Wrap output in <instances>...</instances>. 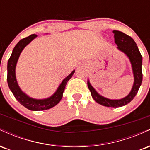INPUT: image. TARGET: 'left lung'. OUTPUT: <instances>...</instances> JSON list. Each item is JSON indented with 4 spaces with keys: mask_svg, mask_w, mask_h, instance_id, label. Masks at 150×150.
I'll use <instances>...</instances> for the list:
<instances>
[{
    "mask_svg": "<svg viewBox=\"0 0 150 150\" xmlns=\"http://www.w3.org/2000/svg\"><path fill=\"white\" fill-rule=\"evenodd\" d=\"M113 33L114 34L115 43L118 46L117 49L126 55L131 63L132 74L134 77V82L131 90L126 97L122 99H111L99 94L92 87L89 80H87V86L90 90L92 98L98 104L107 107L117 108L125 106L130 103L138 92L142 81V57L135 41L130 36L117 30H113Z\"/></svg>",
    "mask_w": 150,
    "mask_h": 150,
    "instance_id": "8db88e82",
    "label": "left lung"
}]
</instances>
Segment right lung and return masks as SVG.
Here are the masks:
<instances>
[{"label": "right lung", "instance_id": "obj_1", "mask_svg": "<svg viewBox=\"0 0 150 150\" xmlns=\"http://www.w3.org/2000/svg\"><path fill=\"white\" fill-rule=\"evenodd\" d=\"M37 37V34H32L29 37L21 39L15 46L8 62L7 81H8V87H9L11 92H13L15 99L22 106L28 108L29 110H31V111H43V110L49 109L60 102L62 97H63V94L65 90L67 82L75 73V70H73L72 73L70 75H68L65 79H63L56 92L51 97L42 99H34V98L29 97L27 94L22 92L20 86L18 85V81H17L16 75H15V68H16L17 63H18L19 57H20V53H22V50Z\"/></svg>", "mask_w": 150, "mask_h": 150}]
</instances>
